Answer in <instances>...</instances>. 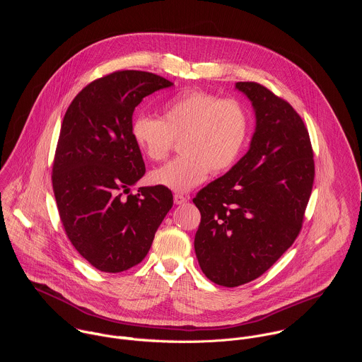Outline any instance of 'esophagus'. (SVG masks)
Returning <instances> with one entry per match:
<instances>
[{"label": "esophagus", "mask_w": 362, "mask_h": 362, "mask_svg": "<svg viewBox=\"0 0 362 362\" xmlns=\"http://www.w3.org/2000/svg\"><path fill=\"white\" fill-rule=\"evenodd\" d=\"M173 200H175L176 204H183V203H186V202L189 200V197H186V196H183V194H175Z\"/></svg>", "instance_id": "34e87169"}]
</instances>
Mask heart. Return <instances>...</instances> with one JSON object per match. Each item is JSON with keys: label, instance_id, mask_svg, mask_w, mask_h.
Masks as SVG:
<instances>
[{"label": "heart", "instance_id": "obj_1", "mask_svg": "<svg viewBox=\"0 0 362 362\" xmlns=\"http://www.w3.org/2000/svg\"><path fill=\"white\" fill-rule=\"evenodd\" d=\"M250 132L246 107L235 98L192 90L175 95L162 110V119L139 115L132 123V139L143 156L159 162L180 139L182 156L148 175L150 183L185 193L208 179L211 170L233 168Z\"/></svg>", "mask_w": 362, "mask_h": 362}]
</instances>
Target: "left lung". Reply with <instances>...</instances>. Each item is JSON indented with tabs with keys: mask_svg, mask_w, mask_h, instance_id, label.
Masks as SVG:
<instances>
[{
	"mask_svg": "<svg viewBox=\"0 0 362 362\" xmlns=\"http://www.w3.org/2000/svg\"><path fill=\"white\" fill-rule=\"evenodd\" d=\"M236 88L255 110L249 150L193 199L200 269L228 288L259 278L295 242L315 177L309 133L289 103L253 81Z\"/></svg>",
	"mask_w": 362,
	"mask_h": 362,
	"instance_id": "8db88e82",
	"label": "left lung"
}]
</instances>
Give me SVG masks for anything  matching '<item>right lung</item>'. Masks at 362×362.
Instances as JSON below:
<instances>
[{
  "instance_id": "obj_1",
  "label": "right lung",
  "mask_w": 362,
  "mask_h": 362,
  "mask_svg": "<svg viewBox=\"0 0 362 362\" xmlns=\"http://www.w3.org/2000/svg\"><path fill=\"white\" fill-rule=\"evenodd\" d=\"M173 83L153 73L115 71L87 84L69 106L53 163V190L73 246L101 272L140 264L173 206L162 186H130L146 168L132 139L140 101Z\"/></svg>"
}]
</instances>
